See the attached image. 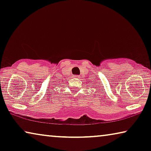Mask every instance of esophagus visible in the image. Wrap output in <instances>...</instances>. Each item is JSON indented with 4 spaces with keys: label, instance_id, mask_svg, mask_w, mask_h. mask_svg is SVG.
Wrapping results in <instances>:
<instances>
[{
    "label": "esophagus",
    "instance_id": "1",
    "mask_svg": "<svg viewBox=\"0 0 151 151\" xmlns=\"http://www.w3.org/2000/svg\"><path fill=\"white\" fill-rule=\"evenodd\" d=\"M73 77H74V78H78V77H79V76H77V75H74V76H73Z\"/></svg>",
    "mask_w": 151,
    "mask_h": 151
}]
</instances>
